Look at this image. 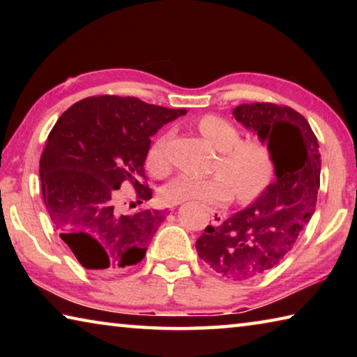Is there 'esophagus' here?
Returning <instances> with one entry per match:
<instances>
[{
    "instance_id": "obj_1",
    "label": "esophagus",
    "mask_w": 357,
    "mask_h": 357,
    "mask_svg": "<svg viewBox=\"0 0 357 357\" xmlns=\"http://www.w3.org/2000/svg\"><path fill=\"white\" fill-rule=\"evenodd\" d=\"M223 220H225V214L215 209L211 211V222H213L214 227H219Z\"/></svg>"
}]
</instances>
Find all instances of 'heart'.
Here are the masks:
<instances>
[{
    "label": "heart",
    "instance_id": "heart-1",
    "mask_svg": "<svg viewBox=\"0 0 357 357\" xmlns=\"http://www.w3.org/2000/svg\"><path fill=\"white\" fill-rule=\"evenodd\" d=\"M202 135L219 151L211 176L179 174L164 189L165 203L178 204L197 202L204 206H222L231 200L234 193L239 202H250L269 185L274 174V155L268 144L259 140H241V130L225 118L204 114L197 123ZM170 134H162L151 144L146 155L148 170L157 178L170 172L168 157Z\"/></svg>",
    "mask_w": 357,
    "mask_h": 357
}]
</instances>
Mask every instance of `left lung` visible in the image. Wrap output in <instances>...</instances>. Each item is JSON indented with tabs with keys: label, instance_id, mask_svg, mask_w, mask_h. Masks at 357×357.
Returning a JSON list of instances; mask_svg holds the SVG:
<instances>
[{
	"label": "left lung",
	"instance_id": "8db88e82",
	"mask_svg": "<svg viewBox=\"0 0 357 357\" xmlns=\"http://www.w3.org/2000/svg\"><path fill=\"white\" fill-rule=\"evenodd\" d=\"M233 116L273 151L277 179L249 208L204 228L195 247L214 273L247 280L273 269L298 243L315 213L321 155L310 124L291 107L255 102Z\"/></svg>",
	"mask_w": 357,
	"mask_h": 357
}]
</instances>
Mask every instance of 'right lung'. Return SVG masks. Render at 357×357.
<instances>
[{"label": "right lung", "mask_w": 357, "mask_h": 357, "mask_svg": "<svg viewBox=\"0 0 357 357\" xmlns=\"http://www.w3.org/2000/svg\"><path fill=\"white\" fill-rule=\"evenodd\" d=\"M185 113L105 94L77 102L53 126L40 157L42 197L59 238L83 268L113 275L146 255L167 214H121L118 190L123 183L134 185L138 204L153 197L143 168L151 135Z\"/></svg>", "instance_id": "add662e5"}]
</instances>
